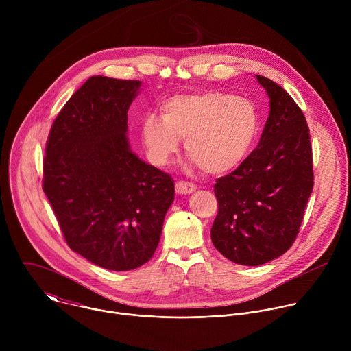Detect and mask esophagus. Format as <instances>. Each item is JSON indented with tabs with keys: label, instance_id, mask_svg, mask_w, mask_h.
Returning a JSON list of instances; mask_svg holds the SVG:
<instances>
[{
	"label": "esophagus",
	"instance_id": "34e87169",
	"mask_svg": "<svg viewBox=\"0 0 351 351\" xmlns=\"http://www.w3.org/2000/svg\"><path fill=\"white\" fill-rule=\"evenodd\" d=\"M195 184H193V183H189V182H182V180H179V182H176V184H175V190H176V193L178 194H190V193H193V191H195Z\"/></svg>",
	"mask_w": 351,
	"mask_h": 351
}]
</instances>
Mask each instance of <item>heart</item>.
Segmentation results:
<instances>
[{
	"label": "heart",
	"mask_w": 351,
	"mask_h": 351,
	"mask_svg": "<svg viewBox=\"0 0 351 351\" xmlns=\"http://www.w3.org/2000/svg\"><path fill=\"white\" fill-rule=\"evenodd\" d=\"M161 116L148 114L140 122L149 160L167 165L178 153L180 138H186L189 158L211 175L237 168L260 132L258 111L252 99L219 90L173 95L162 103Z\"/></svg>",
	"instance_id": "obj_1"
}]
</instances>
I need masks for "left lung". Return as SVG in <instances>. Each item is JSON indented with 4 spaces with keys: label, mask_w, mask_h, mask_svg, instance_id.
Instances as JSON below:
<instances>
[{
    "label": "left lung",
    "mask_w": 351,
    "mask_h": 351,
    "mask_svg": "<svg viewBox=\"0 0 351 351\" xmlns=\"http://www.w3.org/2000/svg\"><path fill=\"white\" fill-rule=\"evenodd\" d=\"M269 97L258 147L218 178L211 240L234 264L257 267L285 254L297 237L313 193V149L303 111L283 87L256 75Z\"/></svg>",
    "instance_id": "1"
}]
</instances>
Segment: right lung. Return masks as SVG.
Returning a JSON list of instances; mask_svg holds the SVG:
<instances>
[{
	"label": "right lung",
	"mask_w": 351,
	"mask_h": 351,
	"mask_svg": "<svg viewBox=\"0 0 351 351\" xmlns=\"http://www.w3.org/2000/svg\"><path fill=\"white\" fill-rule=\"evenodd\" d=\"M141 82L91 76L49 130L43 190L68 245L110 271L156 253L175 198L172 178L141 161L128 140V110Z\"/></svg>",
	"instance_id": "add662e5"
}]
</instances>
